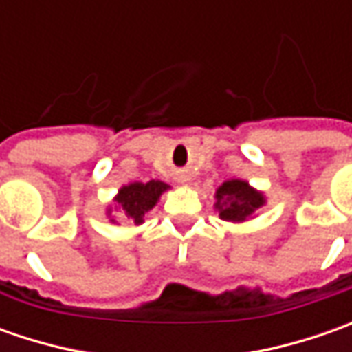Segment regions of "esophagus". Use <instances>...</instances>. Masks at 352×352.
<instances>
[{
    "label": "esophagus",
    "instance_id": "esophagus-1",
    "mask_svg": "<svg viewBox=\"0 0 352 352\" xmlns=\"http://www.w3.org/2000/svg\"><path fill=\"white\" fill-rule=\"evenodd\" d=\"M182 182H186V180H182Z\"/></svg>",
    "mask_w": 352,
    "mask_h": 352
}]
</instances>
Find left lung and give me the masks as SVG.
I'll use <instances>...</instances> for the list:
<instances>
[{
	"label": "left lung",
	"mask_w": 352,
	"mask_h": 352,
	"mask_svg": "<svg viewBox=\"0 0 352 352\" xmlns=\"http://www.w3.org/2000/svg\"><path fill=\"white\" fill-rule=\"evenodd\" d=\"M215 210L223 221L241 223L264 206V196L245 180H227L215 192Z\"/></svg>",
	"instance_id": "1"
}]
</instances>
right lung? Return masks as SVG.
Segmentation results:
<instances>
[{
  "mask_svg": "<svg viewBox=\"0 0 352 352\" xmlns=\"http://www.w3.org/2000/svg\"><path fill=\"white\" fill-rule=\"evenodd\" d=\"M168 184L160 180H151V182H133L123 186L116 196L117 210L123 211V215L135 221V225H141L144 221V213L153 210L160 196L168 190ZM113 221V219H111Z\"/></svg>",
  "mask_w": 352,
  "mask_h": 352,
  "instance_id": "right-lung-1",
  "label": "right lung"
}]
</instances>
